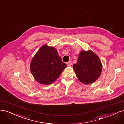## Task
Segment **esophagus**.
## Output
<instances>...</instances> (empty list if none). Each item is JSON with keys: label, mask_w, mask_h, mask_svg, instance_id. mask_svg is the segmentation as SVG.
Here are the masks:
<instances>
[{"label": "esophagus", "mask_w": 124, "mask_h": 124, "mask_svg": "<svg viewBox=\"0 0 124 124\" xmlns=\"http://www.w3.org/2000/svg\"><path fill=\"white\" fill-rule=\"evenodd\" d=\"M67 66H71V65H72V63H71V61L68 62H67Z\"/></svg>", "instance_id": "esophagus-1"}]
</instances>
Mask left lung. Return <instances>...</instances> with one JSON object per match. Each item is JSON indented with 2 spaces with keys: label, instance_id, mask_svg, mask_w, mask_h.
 Wrapping results in <instances>:
<instances>
[{
  "label": "left lung",
  "instance_id": "obj_1",
  "mask_svg": "<svg viewBox=\"0 0 124 124\" xmlns=\"http://www.w3.org/2000/svg\"><path fill=\"white\" fill-rule=\"evenodd\" d=\"M73 69L79 80L85 85L94 82L100 77L102 66L98 55L91 50H82L79 53Z\"/></svg>",
  "mask_w": 124,
  "mask_h": 124
}]
</instances>
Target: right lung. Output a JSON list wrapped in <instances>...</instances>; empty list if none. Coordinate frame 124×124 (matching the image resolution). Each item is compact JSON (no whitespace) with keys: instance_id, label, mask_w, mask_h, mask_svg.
I'll use <instances>...</instances> for the list:
<instances>
[{"instance_id":"obj_1","label":"right lung","mask_w":124,"mask_h":124,"mask_svg":"<svg viewBox=\"0 0 124 124\" xmlns=\"http://www.w3.org/2000/svg\"><path fill=\"white\" fill-rule=\"evenodd\" d=\"M67 66L55 48L44 44L34 55L30 69L36 81L49 85L56 80Z\"/></svg>"}]
</instances>
